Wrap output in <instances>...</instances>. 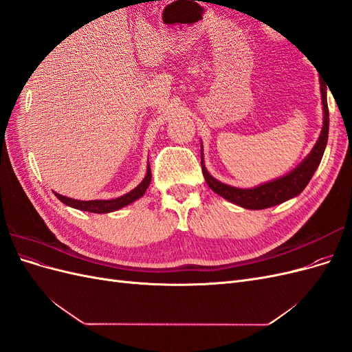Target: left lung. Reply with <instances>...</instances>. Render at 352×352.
Returning <instances> with one entry per match:
<instances>
[{
    "instance_id": "8db88e82",
    "label": "left lung",
    "mask_w": 352,
    "mask_h": 352,
    "mask_svg": "<svg viewBox=\"0 0 352 352\" xmlns=\"http://www.w3.org/2000/svg\"><path fill=\"white\" fill-rule=\"evenodd\" d=\"M320 91H322V102H323V127H322L320 136H318L317 142L314 144L311 153L308 154L294 170H291L289 173H286L282 177L270 180V182H265L255 188H250V189L235 188V186L220 182V180L212 177L208 173L204 158H202V153H201L202 175L206 177L207 185L214 190L217 195L233 202V204H236L242 208H248V210L269 208L273 206L282 204V202L291 199L296 195H300L308 185V182H310V179L313 177L318 164H320L324 148L327 144L329 109H327L326 87L323 85V82H320Z\"/></svg>"
}]
</instances>
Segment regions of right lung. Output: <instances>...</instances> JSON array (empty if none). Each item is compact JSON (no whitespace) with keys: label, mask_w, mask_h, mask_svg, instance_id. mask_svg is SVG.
Here are the masks:
<instances>
[{"label":"right lung","mask_w":352,"mask_h":352,"mask_svg":"<svg viewBox=\"0 0 352 352\" xmlns=\"http://www.w3.org/2000/svg\"><path fill=\"white\" fill-rule=\"evenodd\" d=\"M151 182V168H150V162H148L146 166V175L142 179V182L138 185L135 189H132L131 192H127L119 198H114V199H92V201H80V199H73L65 195H60L57 192L56 197L61 201L65 202L66 206L72 207V208H78L82 211H89V212H97V214H102V212H111L116 210H120L126 206L132 204L133 201L140 199L144 194L146 188L150 186Z\"/></svg>","instance_id":"obj_1"}]
</instances>
